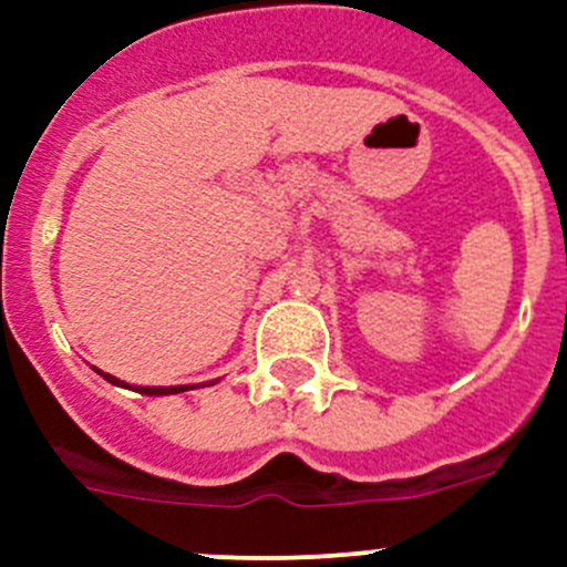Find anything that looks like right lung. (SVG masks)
Listing matches in <instances>:
<instances>
[{
	"label": "right lung",
	"instance_id": "obj_1",
	"mask_svg": "<svg viewBox=\"0 0 567 567\" xmlns=\"http://www.w3.org/2000/svg\"><path fill=\"white\" fill-rule=\"evenodd\" d=\"M93 369H96V365H93ZM96 372L102 374L107 383L122 385V389H135L138 394H150V398H158V394H182V392H187V389H195V385H130V383H124V380L113 378V374L102 372V369H96ZM213 383H215V380H213Z\"/></svg>",
	"mask_w": 567,
	"mask_h": 567
}]
</instances>
